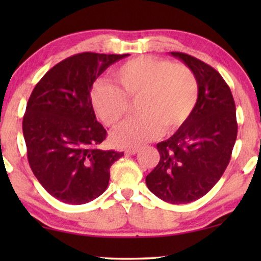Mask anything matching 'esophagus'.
Instances as JSON below:
<instances>
[{
    "mask_svg": "<svg viewBox=\"0 0 261 261\" xmlns=\"http://www.w3.org/2000/svg\"><path fill=\"white\" fill-rule=\"evenodd\" d=\"M138 152H139V147H130V148H127L126 151H124V153L128 155H134V154H137Z\"/></svg>",
    "mask_w": 261,
    "mask_h": 261,
    "instance_id": "1",
    "label": "esophagus"
}]
</instances>
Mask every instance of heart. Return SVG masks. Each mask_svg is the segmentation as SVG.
Segmentation results:
<instances>
[{"instance_id": "obj_1", "label": "heart", "mask_w": 261, "mask_h": 261, "mask_svg": "<svg viewBox=\"0 0 261 261\" xmlns=\"http://www.w3.org/2000/svg\"><path fill=\"white\" fill-rule=\"evenodd\" d=\"M113 76L120 89L108 82H96L90 99L96 115L115 127L137 101L138 116L113 133L119 146H139L158 137L162 130L173 133L184 126L198 101L199 87L190 67L154 57H137L121 64Z\"/></svg>"}]
</instances>
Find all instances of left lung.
Instances as JSON below:
<instances>
[{"label": "left lung", "mask_w": 261, "mask_h": 261, "mask_svg": "<svg viewBox=\"0 0 261 261\" xmlns=\"http://www.w3.org/2000/svg\"><path fill=\"white\" fill-rule=\"evenodd\" d=\"M194 71L198 101L183 127L156 144L159 163L146 177L149 191L171 204H185L212 190L229 164L238 135L235 102L222 76L208 64L171 52Z\"/></svg>", "instance_id": "obj_1"}]
</instances>
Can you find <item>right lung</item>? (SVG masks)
Returning <instances> with one entry per match:
<instances>
[{"instance_id":"right-lung-1","label":"right lung","mask_w":261,"mask_h":261,"mask_svg":"<svg viewBox=\"0 0 261 261\" xmlns=\"http://www.w3.org/2000/svg\"><path fill=\"white\" fill-rule=\"evenodd\" d=\"M127 56H71L46 72L28 99L22 121L28 163L45 190L67 204L101 196L110 166L123 155L99 148L107 130L96 120L90 91L107 67Z\"/></svg>"}]
</instances>
